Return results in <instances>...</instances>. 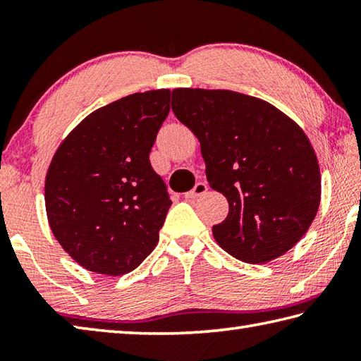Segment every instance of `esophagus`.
Here are the masks:
<instances>
[{
	"mask_svg": "<svg viewBox=\"0 0 361 361\" xmlns=\"http://www.w3.org/2000/svg\"><path fill=\"white\" fill-rule=\"evenodd\" d=\"M207 189H209V186H207V183L199 181V183H195V186L191 189V191L185 194V197L189 199V200L195 199V197H199V195H204L207 192Z\"/></svg>",
	"mask_w": 361,
	"mask_h": 361,
	"instance_id": "obj_1",
	"label": "esophagus"
}]
</instances>
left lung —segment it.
Masks as SVG:
<instances>
[{
	"instance_id": "8db88e82",
	"label": "left lung",
	"mask_w": 361,
	"mask_h": 361,
	"mask_svg": "<svg viewBox=\"0 0 361 361\" xmlns=\"http://www.w3.org/2000/svg\"><path fill=\"white\" fill-rule=\"evenodd\" d=\"M172 109L200 142L210 188L229 213L213 226L224 252L264 264L288 252L320 205V169L301 127L271 103L232 90L175 89Z\"/></svg>"
}]
</instances>
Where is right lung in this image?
I'll return each mask as SVG.
<instances>
[{
    "instance_id": "obj_1",
    "label": "right lung",
    "mask_w": 361,
    "mask_h": 361,
    "mask_svg": "<svg viewBox=\"0 0 361 361\" xmlns=\"http://www.w3.org/2000/svg\"><path fill=\"white\" fill-rule=\"evenodd\" d=\"M169 111V89L127 95L90 113L54 154L49 226L87 271L124 276L157 245L172 200L149 152Z\"/></svg>"
}]
</instances>
